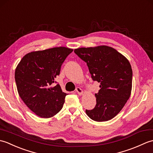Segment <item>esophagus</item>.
<instances>
[{
  "instance_id": "obj_1",
  "label": "esophagus",
  "mask_w": 153,
  "mask_h": 153,
  "mask_svg": "<svg viewBox=\"0 0 153 153\" xmlns=\"http://www.w3.org/2000/svg\"><path fill=\"white\" fill-rule=\"evenodd\" d=\"M76 91L77 92V93L79 95H82L83 94V90L80 88V87H77L76 89Z\"/></svg>"
}]
</instances>
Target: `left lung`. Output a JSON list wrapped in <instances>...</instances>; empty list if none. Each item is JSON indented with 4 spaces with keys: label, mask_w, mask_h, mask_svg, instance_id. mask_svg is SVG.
<instances>
[{
    "label": "left lung",
    "mask_w": 153,
    "mask_h": 153,
    "mask_svg": "<svg viewBox=\"0 0 153 153\" xmlns=\"http://www.w3.org/2000/svg\"><path fill=\"white\" fill-rule=\"evenodd\" d=\"M74 53L85 62L93 81L100 83L97 104L87 115L97 122L108 121L120 112L131 95L132 69L129 62L108 46L79 48Z\"/></svg>",
    "instance_id": "left-lung-1"
}]
</instances>
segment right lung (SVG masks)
Returning a JSON list of instances; mask_svg holds the SVG:
<instances>
[{
  "label": "right lung",
  "mask_w": 153,
  "mask_h": 153,
  "mask_svg": "<svg viewBox=\"0 0 153 153\" xmlns=\"http://www.w3.org/2000/svg\"><path fill=\"white\" fill-rule=\"evenodd\" d=\"M73 49L54 47L25 54L15 71L18 92L32 112L41 118L53 117L63 106L67 93L59 84L53 85L60 68Z\"/></svg>",
  "instance_id": "obj_1"
}]
</instances>
